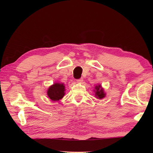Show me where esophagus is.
I'll return each instance as SVG.
<instances>
[{
  "label": "esophagus",
  "mask_w": 153,
  "mask_h": 153,
  "mask_svg": "<svg viewBox=\"0 0 153 153\" xmlns=\"http://www.w3.org/2000/svg\"><path fill=\"white\" fill-rule=\"evenodd\" d=\"M83 81H84V79H83L82 78H80L79 79H77V83H82Z\"/></svg>",
  "instance_id": "1"
}]
</instances>
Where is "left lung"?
<instances>
[{"label":"left lung","instance_id":"1","mask_svg":"<svg viewBox=\"0 0 153 153\" xmlns=\"http://www.w3.org/2000/svg\"><path fill=\"white\" fill-rule=\"evenodd\" d=\"M95 97H97V98L99 99H102L104 97H105V93L104 92V90L102 88L100 85H98V86H95Z\"/></svg>","mask_w":153,"mask_h":153}]
</instances>
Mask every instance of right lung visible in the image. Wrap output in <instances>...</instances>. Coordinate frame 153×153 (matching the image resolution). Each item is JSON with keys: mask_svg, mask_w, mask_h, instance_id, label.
Segmentation results:
<instances>
[{"mask_svg": "<svg viewBox=\"0 0 153 153\" xmlns=\"http://www.w3.org/2000/svg\"><path fill=\"white\" fill-rule=\"evenodd\" d=\"M65 89L63 84L60 83H55L48 88L47 90V95L53 101H58L64 97L65 93Z\"/></svg>", "mask_w": 153, "mask_h": 153, "instance_id": "right-lung-1", "label": "right lung"}]
</instances>
